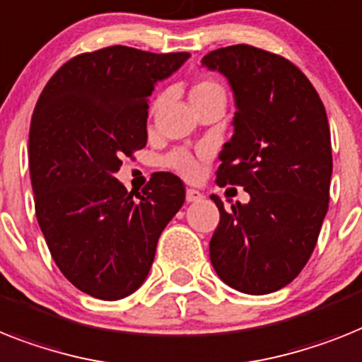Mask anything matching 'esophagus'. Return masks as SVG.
I'll list each match as a JSON object with an SVG mask.
<instances>
[{"label":"esophagus","instance_id":"34e87169","mask_svg":"<svg viewBox=\"0 0 362 362\" xmlns=\"http://www.w3.org/2000/svg\"><path fill=\"white\" fill-rule=\"evenodd\" d=\"M199 199H203V194L199 192V190H196V188H187V202L188 203L199 202Z\"/></svg>","mask_w":362,"mask_h":362}]
</instances>
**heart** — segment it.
Instances as JSON below:
<instances>
[{
    "label": "heart",
    "mask_w": 362,
    "mask_h": 362,
    "mask_svg": "<svg viewBox=\"0 0 362 362\" xmlns=\"http://www.w3.org/2000/svg\"><path fill=\"white\" fill-rule=\"evenodd\" d=\"M218 95H226L222 85L216 83L214 79H209V77H203V79H198L190 88V101H192L194 109H198L199 105H203L205 101L213 100V98H218ZM157 109V101L151 103V112ZM164 168H170L181 174L183 177L192 179L198 175L199 172V159L198 155H194L192 151L188 149H174L170 151L166 157L163 159Z\"/></svg>",
    "instance_id": "obj_1"
}]
</instances>
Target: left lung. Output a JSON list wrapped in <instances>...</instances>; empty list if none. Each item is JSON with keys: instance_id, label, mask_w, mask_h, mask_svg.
Here are the masks:
<instances>
[{"instance_id": "left-lung-1", "label": "left lung", "mask_w": 362, "mask_h": 362, "mask_svg": "<svg viewBox=\"0 0 362 362\" xmlns=\"http://www.w3.org/2000/svg\"><path fill=\"white\" fill-rule=\"evenodd\" d=\"M202 62L228 77L237 103L216 185L250 194V202H237L231 211L211 196L220 211L211 262L233 288L270 294L303 270L329 207L327 115L305 74L277 53L237 44Z\"/></svg>"}]
</instances>
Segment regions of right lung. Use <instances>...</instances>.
Wrapping results in <instances>:
<instances>
[{"mask_svg":"<svg viewBox=\"0 0 362 362\" xmlns=\"http://www.w3.org/2000/svg\"><path fill=\"white\" fill-rule=\"evenodd\" d=\"M190 53L109 46L81 53L47 81L29 129L35 213L53 261L81 292L115 301L139 288L166 223L185 203L177 175L142 192L115 177L148 142V98Z\"/></svg>","mask_w":362,"mask_h":362,"instance_id":"right-lung-1","label":"right lung"}]
</instances>
